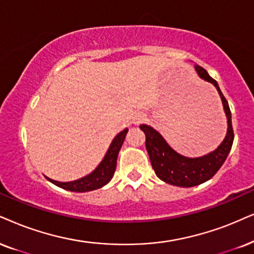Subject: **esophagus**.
<instances>
[{"label": "esophagus", "instance_id": "obj_1", "mask_svg": "<svg viewBox=\"0 0 254 254\" xmlns=\"http://www.w3.org/2000/svg\"><path fill=\"white\" fill-rule=\"evenodd\" d=\"M143 121H144V116H143L142 114L136 115V116H134V118H133V123L136 124V125H139Z\"/></svg>", "mask_w": 254, "mask_h": 254}]
</instances>
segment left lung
Returning a JSON list of instances; mask_svg holds the SVG:
<instances>
[{
	"mask_svg": "<svg viewBox=\"0 0 254 254\" xmlns=\"http://www.w3.org/2000/svg\"><path fill=\"white\" fill-rule=\"evenodd\" d=\"M194 69L200 78L214 85L221 98V103H223L227 118V132L220 145L212 152L203 157L189 158L176 152L166 143L162 134L153 127L146 124H142L139 127L140 130H143V132L145 133V146L149 153L151 165L155 170L157 177L168 184L181 186V188H192V186L203 184L212 178L229 156L234 138L229 103L224 97L223 92L220 91L217 81H214L206 70L201 66L194 65Z\"/></svg>",
	"mask_w": 254,
	"mask_h": 254,
	"instance_id": "1",
	"label": "left lung"
}]
</instances>
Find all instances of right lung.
I'll return each instance as SVG.
<instances>
[{"instance_id":"right-lung-1","label":"right lung","mask_w":254,"mask_h":254,"mask_svg":"<svg viewBox=\"0 0 254 254\" xmlns=\"http://www.w3.org/2000/svg\"><path fill=\"white\" fill-rule=\"evenodd\" d=\"M127 131H129V129L121 131V132L114 138L110 146H109L107 153H105L103 160L99 163V165L94 170V171L90 173V175L85 176V177H83L81 179H77V181L66 183L54 181V179H50L48 177L47 179L53 183V184L59 186V188H62L64 190L72 192H88L103 188V186L107 185L108 183L111 181V178L114 177V173L116 171L118 152H120L121 147L123 145V142Z\"/></svg>"}]
</instances>
